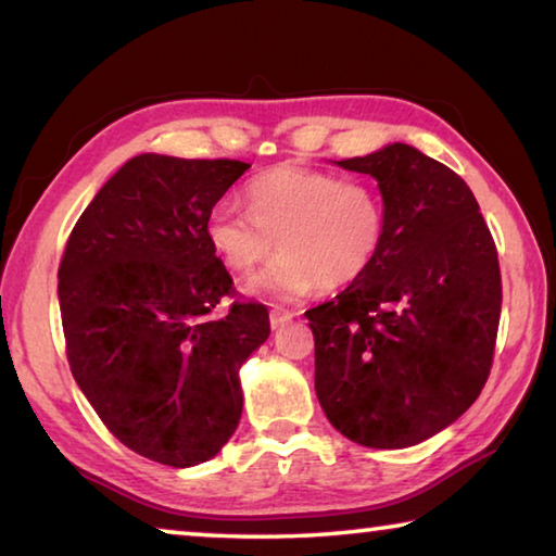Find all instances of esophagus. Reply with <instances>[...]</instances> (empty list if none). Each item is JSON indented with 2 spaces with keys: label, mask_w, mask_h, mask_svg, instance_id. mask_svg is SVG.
Masks as SVG:
<instances>
[{
  "label": "esophagus",
  "mask_w": 556,
  "mask_h": 556,
  "mask_svg": "<svg viewBox=\"0 0 556 556\" xmlns=\"http://www.w3.org/2000/svg\"><path fill=\"white\" fill-rule=\"evenodd\" d=\"M296 316V312H289V308H271L269 312V324H271V328H279V326H285L287 321H291V318Z\"/></svg>",
  "instance_id": "esophagus-1"
}]
</instances>
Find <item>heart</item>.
<instances>
[{
    "label": "heart",
    "instance_id": "b5f03b06",
    "mask_svg": "<svg viewBox=\"0 0 556 556\" xmlns=\"http://www.w3.org/2000/svg\"><path fill=\"white\" fill-rule=\"evenodd\" d=\"M250 213L218 203L205 215L211 250L235 275H250L285 250L252 281L255 294L299 299L341 289L378 260L388 235V208L378 186L343 181L312 168H275L244 188Z\"/></svg>",
    "mask_w": 556,
    "mask_h": 556
}]
</instances>
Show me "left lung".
Here are the masks:
<instances>
[{
	"label": "left lung",
	"instance_id": "8db88e82",
	"mask_svg": "<svg viewBox=\"0 0 556 556\" xmlns=\"http://www.w3.org/2000/svg\"><path fill=\"white\" fill-rule=\"evenodd\" d=\"M336 164L378 181L388 235L361 279L304 314L316 397L355 444L414 446L454 425L491 375L497 250L464 178L419 149L397 142Z\"/></svg>",
	"mask_w": 556,
	"mask_h": 556
}]
</instances>
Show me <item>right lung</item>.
I'll list each match as a JSON object with an SVG mask.
<instances>
[{
  "label": "right lung",
  "instance_id": "obj_1",
  "mask_svg": "<svg viewBox=\"0 0 556 556\" xmlns=\"http://www.w3.org/2000/svg\"><path fill=\"white\" fill-rule=\"evenodd\" d=\"M235 159L139 154L75 223L59 267L65 355L112 437L188 468L228 444L242 414L240 365L269 312L232 301L205 215L248 172Z\"/></svg>",
  "mask_w": 556,
  "mask_h": 556
}]
</instances>
